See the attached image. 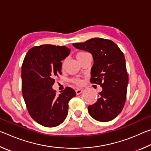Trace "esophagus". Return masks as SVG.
Returning a JSON list of instances; mask_svg holds the SVG:
<instances>
[{
    "instance_id": "esophagus-1",
    "label": "esophagus",
    "mask_w": 151,
    "mask_h": 151,
    "mask_svg": "<svg viewBox=\"0 0 151 151\" xmlns=\"http://www.w3.org/2000/svg\"><path fill=\"white\" fill-rule=\"evenodd\" d=\"M82 92H83V89H81V88H78V89H76V94H80Z\"/></svg>"
}]
</instances>
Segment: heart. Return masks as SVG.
Listing matches in <instances>:
<instances>
[{
    "instance_id": "obj_1",
    "label": "heart",
    "mask_w": 151,
    "mask_h": 151,
    "mask_svg": "<svg viewBox=\"0 0 151 151\" xmlns=\"http://www.w3.org/2000/svg\"><path fill=\"white\" fill-rule=\"evenodd\" d=\"M88 54H89L88 52H85V51H80V52H78L77 54H76V58L78 59V58L83 57L85 55H87ZM65 63H66V59L64 60L62 62V65H61V67H62V68L65 67ZM73 82L77 85H81L82 83H83V82H82V81L80 78H74V79H73Z\"/></svg>"
}]
</instances>
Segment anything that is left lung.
<instances>
[{"mask_svg": "<svg viewBox=\"0 0 151 151\" xmlns=\"http://www.w3.org/2000/svg\"><path fill=\"white\" fill-rule=\"evenodd\" d=\"M73 45L93 55L90 81L103 88L97 101L88 106V113L98 121H112L121 113L126 101L129 76L123 52L113 41L101 38Z\"/></svg>", "mask_w": 151, "mask_h": 151, "instance_id": "obj_1", "label": "left lung"}]
</instances>
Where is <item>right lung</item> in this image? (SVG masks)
<instances>
[{
	"mask_svg": "<svg viewBox=\"0 0 151 151\" xmlns=\"http://www.w3.org/2000/svg\"><path fill=\"white\" fill-rule=\"evenodd\" d=\"M65 46L42 45L28 51L21 68L22 93L30 116L46 127H55L65 121L68 102L76 96L66 87L57 95L52 86L61 73V60L70 54Z\"/></svg>",
	"mask_w": 151,
	"mask_h": 151,
	"instance_id": "add662e5",
	"label": "right lung"
}]
</instances>
